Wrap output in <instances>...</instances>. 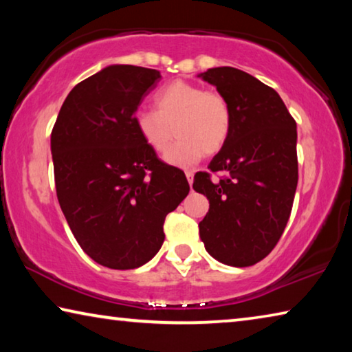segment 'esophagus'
Returning <instances> with one entry per match:
<instances>
[{
    "mask_svg": "<svg viewBox=\"0 0 352 352\" xmlns=\"http://www.w3.org/2000/svg\"><path fill=\"white\" fill-rule=\"evenodd\" d=\"M186 178H188V183L190 184V186H192V183H194V172L188 170V172H186Z\"/></svg>",
    "mask_w": 352,
    "mask_h": 352,
    "instance_id": "obj_1",
    "label": "esophagus"
}]
</instances>
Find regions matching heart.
<instances>
[{
    "mask_svg": "<svg viewBox=\"0 0 352 352\" xmlns=\"http://www.w3.org/2000/svg\"><path fill=\"white\" fill-rule=\"evenodd\" d=\"M153 105L155 110L136 111L135 126L155 153L168 152L178 135V144L166 155L172 166L189 168L204 155L217 153L228 140L231 110L219 91L175 80L155 94Z\"/></svg>",
    "mask_w": 352,
    "mask_h": 352,
    "instance_id": "b5f03b06",
    "label": "heart"
}]
</instances>
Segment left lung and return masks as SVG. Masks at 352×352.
<instances>
[{"instance_id":"obj_1","label":"left lung","mask_w":352,"mask_h":352,"mask_svg":"<svg viewBox=\"0 0 352 352\" xmlns=\"http://www.w3.org/2000/svg\"><path fill=\"white\" fill-rule=\"evenodd\" d=\"M228 100L231 130L210 172L192 188L206 195L210 211L199 223L200 239L226 265H254L269 254L290 217L298 183L296 122L273 88L231 67L200 73ZM211 171H222L219 182Z\"/></svg>"}]
</instances>
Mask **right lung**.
<instances>
[{"label": "right lung", "mask_w": 352, "mask_h": 352, "mask_svg": "<svg viewBox=\"0 0 352 352\" xmlns=\"http://www.w3.org/2000/svg\"><path fill=\"white\" fill-rule=\"evenodd\" d=\"M162 79L157 69L110 65L69 91L51 133L57 199L71 231L98 264L129 270L164 242V219L189 183L163 163L135 126Z\"/></svg>", "instance_id": "add662e5"}]
</instances>
